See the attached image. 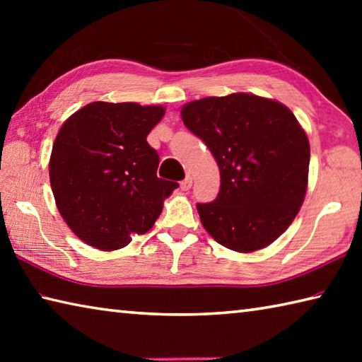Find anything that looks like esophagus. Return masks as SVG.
Wrapping results in <instances>:
<instances>
[{
	"instance_id": "34e87169",
	"label": "esophagus",
	"mask_w": 362,
	"mask_h": 362,
	"mask_svg": "<svg viewBox=\"0 0 362 362\" xmlns=\"http://www.w3.org/2000/svg\"><path fill=\"white\" fill-rule=\"evenodd\" d=\"M192 185H193V179H192V177H189V175L187 177L185 180L180 182V188L183 189V192H188V189L192 188Z\"/></svg>"
}]
</instances>
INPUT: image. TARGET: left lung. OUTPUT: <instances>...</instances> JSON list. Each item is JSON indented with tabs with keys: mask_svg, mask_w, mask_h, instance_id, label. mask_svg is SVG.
<instances>
[{
	"mask_svg": "<svg viewBox=\"0 0 362 362\" xmlns=\"http://www.w3.org/2000/svg\"><path fill=\"white\" fill-rule=\"evenodd\" d=\"M182 119L220 169L217 198L196 204L206 231L246 254L278 240L308 185L310 144L293 113L276 100L236 93L189 102Z\"/></svg>",
	"mask_w": 362,
	"mask_h": 362,
	"instance_id": "left-lung-1",
	"label": "left lung"
}]
</instances>
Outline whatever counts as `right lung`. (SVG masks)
I'll return each mask as SVG.
<instances>
[{"label": "right lung", "instance_id": "1", "mask_svg": "<svg viewBox=\"0 0 362 362\" xmlns=\"http://www.w3.org/2000/svg\"><path fill=\"white\" fill-rule=\"evenodd\" d=\"M163 116L159 105L93 102L60 127L49 159L51 188L60 216L89 246H127L155 225L179 187L158 179L159 156L146 142Z\"/></svg>", "mask_w": 362, "mask_h": 362}]
</instances>
